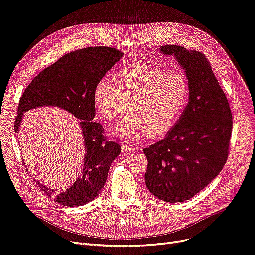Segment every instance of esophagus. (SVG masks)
Instances as JSON below:
<instances>
[{"label":"esophagus","mask_w":255,"mask_h":255,"mask_svg":"<svg viewBox=\"0 0 255 255\" xmlns=\"http://www.w3.org/2000/svg\"><path fill=\"white\" fill-rule=\"evenodd\" d=\"M121 147H122V152H123L125 155H127V154H130V153H132V152H134V151H135V148H134L133 146L129 145V143L122 142Z\"/></svg>","instance_id":"1"}]
</instances>
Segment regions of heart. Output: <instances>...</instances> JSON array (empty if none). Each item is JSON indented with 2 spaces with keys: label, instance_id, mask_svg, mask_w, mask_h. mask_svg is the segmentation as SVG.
Returning a JSON list of instances; mask_svg holds the SVG:
<instances>
[{
  "label": "heart",
  "instance_id": "b5f03b06",
  "mask_svg": "<svg viewBox=\"0 0 255 255\" xmlns=\"http://www.w3.org/2000/svg\"><path fill=\"white\" fill-rule=\"evenodd\" d=\"M118 83L104 77L94 87L93 99L100 115L115 121L127 108L131 114L121 120L114 133L135 140L146 132L151 137L167 134L182 116L190 87L181 73L165 72L146 63L121 71Z\"/></svg>",
  "mask_w": 255,
  "mask_h": 255
}]
</instances>
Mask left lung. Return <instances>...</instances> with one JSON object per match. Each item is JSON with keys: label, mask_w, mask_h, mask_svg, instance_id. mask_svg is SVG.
Returning a JSON list of instances; mask_svg holds the SVG:
<instances>
[{"label": "left lung", "mask_w": 255, "mask_h": 255, "mask_svg": "<svg viewBox=\"0 0 255 255\" xmlns=\"http://www.w3.org/2000/svg\"><path fill=\"white\" fill-rule=\"evenodd\" d=\"M175 57L190 87L189 103L163 139L143 149L148 159L146 185L156 198L189 200L212 182L228 156L231 110L205 55L179 46H162Z\"/></svg>", "instance_id": "1"}]
</instances>
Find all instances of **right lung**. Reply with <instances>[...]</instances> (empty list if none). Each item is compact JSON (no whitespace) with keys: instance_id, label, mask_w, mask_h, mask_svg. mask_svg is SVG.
I'll return each instance as SVG.
<instances>
[{"instance_id":"obj_1","label":"right lung","mask_w":255,"mask_h":255,"mask_svg":"<svg viewBox=\"0 0 255 255\" xmlns=\"http://www.w3.org/2000/svg\"><path fill=\"white\" fill-rule=\"evenodd\" d=\"M124 53L108 47H91L63 55L40 72L20 97L14 130L18 133L24 114L40 106H56L71 113L78 121L85 154L81 174L76 181L57 193L53 187L35 180L43 193L64 206H81L93 201L105 185L110 164L119 156L121 147L103 136V127L94 121L93 99L98 80L113 68Z\"/></svg>"}]
</instances>
